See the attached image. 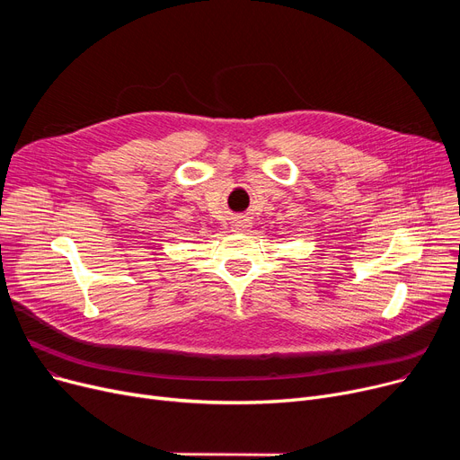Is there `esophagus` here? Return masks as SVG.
<instances>
[{
  "label": "esophagus",
  "instance_id": "obj_1",
  "mask_svg": "<svg viewBox=\"0 0 460 460\" xmlns=\"http://www.w3.org/2000/svg\"><path fill=\"white\" fill-rule=\"evenodd\" d=\"M250 227H252V222L248 220L246 216H240V217H234V220H233V229L238 231V233H244Z\"/></svg>",
  "mask_w": 460,
  "mask_h": 460
}]
</instances>
